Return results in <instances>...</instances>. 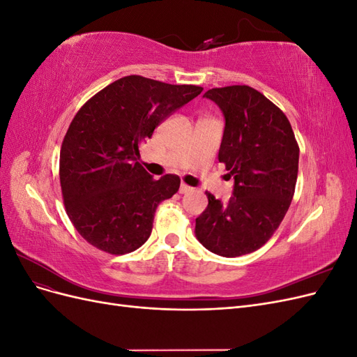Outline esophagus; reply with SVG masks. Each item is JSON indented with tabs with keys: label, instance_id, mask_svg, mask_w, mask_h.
Here are the masks:
<instances>
[{
	"label": "esophagus",
	"instance_id": "34e87169",
	"mask_svg": "<svg viewBox=\"0 0 357 357\" xmlns=\"http://www.w3.org/2000/svg\"><path fill=\"white\" fill-rule=\"evenodd\" d=\"M192 190V188L190 186H188V185H185V183H181L180 185V193H189Z\"/></svg>",
	"mask_w": 357,
	"mask_h": 357
}]
</instances>
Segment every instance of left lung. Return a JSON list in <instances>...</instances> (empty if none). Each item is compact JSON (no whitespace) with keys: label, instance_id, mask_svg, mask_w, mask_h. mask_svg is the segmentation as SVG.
Returning a JSON list of instances; mask_svg holds the SVG:
<instances>
[{"label":"left lung","instance_id":"1","mask_svg":"<svg viewBox=\"0 0 357 357\" xmlns=\"http://www.w3.org/2000/svg\"><path fill=\"white\" fill-rule=\"evenodd\" d=\"M219 105L225 131L219 150L234 178L228 202L207 193L195 235L207 250L236 257L261 248L284 219L295 193L299 147L286 114L245 84L204 93Z\"/></svg>","mask_w":357,"mask_h":357}]
</instances>
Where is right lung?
Listing matches in <instances>:
<instances>
[{
  "label": "right lung",
  "mask_w": 357,
  "mask_h": 357,
  "mask_svg": "<svg viewBox=\"0 0 357 357\" xmlns=\"http://www.w3.org/2000/svg\"><path fill=\"white\" fill-rule=\"evenodd\" d=\"M201 92L199 86L126 75L74 116L61 147L59 178L68 218L89 244L125 255L147 241L158 205L178 190L180 178L155 180L139 165L138 146Z\"/></svg>",
  "instance_id": "add662e5"
}]
</instances>
